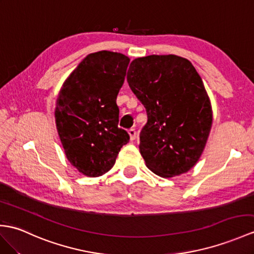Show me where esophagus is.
Returning <instances> with one entry per match:
<instances>
[{"label":"esophagus","mask_w":254,"mask_h":254,"mask_svg":"<svg viewBox=\"0 0 254 254\" xmlns=\"http://www.w3.org/2000/svg\"><path fill=\"white\" fill-rule=\"evenodd\" d=\"M128 135H129V139L131 140H134L135 138H136V131H135V128H129Z\"/></svg>","instance_id":"34e87169"}]
</instances>
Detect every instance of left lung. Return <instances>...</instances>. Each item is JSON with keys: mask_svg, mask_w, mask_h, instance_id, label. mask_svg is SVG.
<instances>
[{"mask_svg": "<svg viewBox=\"0 0 254 254\" xmlns=\"http://www.w3.org/2000/svg\"><path fill=\"white\" fill-rule=\"evenodd\" d=\"M127 80L146 108L139 135L146 167L161 178L188 172L202 155L213 120L192 64L172 54L138 57L129 64Z\"/></svg>", "mask_w": 254, "mask_h": 254, "instance_id": "8db88e82", "label": "left lung"}]
</instances>
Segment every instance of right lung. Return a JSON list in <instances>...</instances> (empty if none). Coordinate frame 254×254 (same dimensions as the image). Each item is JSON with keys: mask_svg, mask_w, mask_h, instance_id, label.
<instances>
[{"mask_svg": "<svg viewBox=\"0 0 254 254\" xmlns=\"http://www.w3.org/2000/svg\"><path fill=\"white\" fill-rule=\"evenodd\" d=\"M129 58L121 53L88 54L64 80L58 93L55 120L68 161L88 178L107 173L128 143L118 127L117 96Z\"/></svg>", "mask_w": 254, "mask_h": 254, "instance_id": "1", "label": "right lung"}]
</instances>
